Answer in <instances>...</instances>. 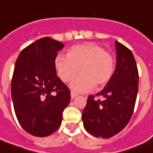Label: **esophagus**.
Listing matches in <instances>:
<instances>
[{
	"mask_svg": "<svg viewBox=\"0 0 153 153\" xmlns=\"http://www.w3.org/2000/svg\"><path fill=\"white\" fill-rule=\"evenodd\" d=\"M70 96H71V99H74L75 97L78 96V94H77L76 93H74V92H71L70 93Z\"/></svg>",
	"mask_w": 153,
	"mask_h": 153,
	"instance_id": "obj_1",
	"label": "esophagus"
}]
</instances>
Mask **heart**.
I'll return each instance as SVG.
<instances>
[{
    "label": "heart",
    "instance_id": "obj_1",
    "mask_svg": "<svg viewBox=\"0 0 153 153\" xmlns=\"http://www.w3.org/2000/svg\"><path fill=\"white\" fill-rule=\"evenodd\" d=\"M54 68L60 79L69 83L79 72L81 73L70 85L74 91L84 93L95 86L106 85L114 75L115 59L112 54L94 43L76 45L69 48L67 56L58 55Z\"/></svg>",
    "mask_w": 153,
    "mask_h": 153
}]
</instances>
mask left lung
Instances as JSON below:
<instances>
[{
	"instance_id": "8db88e82",
	"label": "left lung",
	"mask_w": 153,
	"mask_h": 153,
	"mask_svg": "<svg viewBox=\"0 0 153 153\" xmlns=\"http://www.w3.org/2000/svg\"><path fill=\"white\" fill-rule=\"evenodd\" d=\"M117 65L114 75L102 91L88 97L82 114L84 126L91 135L109 138L121 132L132 117L137 89L138 71L132 51L115 41Z\"/></svg>"
}]
</instances>
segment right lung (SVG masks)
<instances>
[{
  "mask_svg": "<svg viewBox=\"0 0 153 153\" xmlns=\"http://www.w3.org/2000/svg\"><path fill=\"white\" fill-rule=\"evenodd\" d=\"M64 44L44 37L21 51L11 80L15 113L23 128L47 137L59 128L70 90L57 76L54 59Z\"/></svg>",
  "mask_w": 153,
  "mask_h": 153,
  "instance_id": "right-lung-1",
  "label": "right lung"
}]
</instances>
